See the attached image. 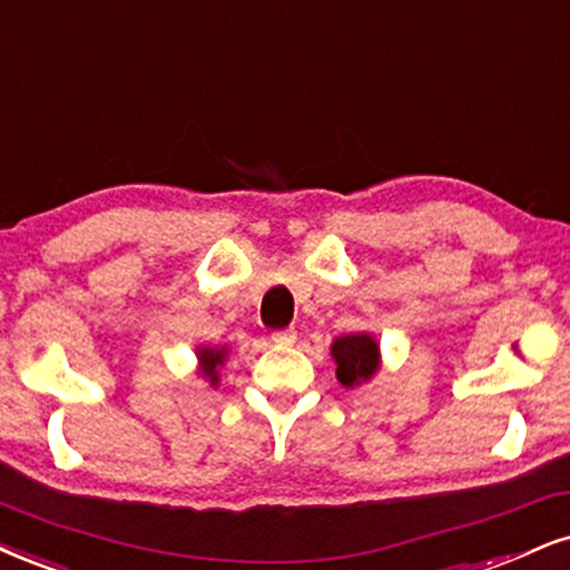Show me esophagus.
I'll return each mask as SVG.
<instances>
[{"label": "esophagus", "instance_id": "1", "mask_svg": "<svg viewBox=\"0 0 570 570\" xmlns=\"http://www.w3.org/2000/svg\"><path fill=\"white\" fill-rule=\"evenodd\" d=\"M272 341L277 343V346H293V343H296V330H293V327L274 330V333H272Z\"/></svg>", "mask_w": 570, "mask_h": 570}]
</instances>
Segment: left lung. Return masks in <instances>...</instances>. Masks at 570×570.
I'll return each mask as SVG.
<instances>
[{
  "label": "left lung",
  "mask_w": 570,
  "mask_h": 570,
  "mask_svg": "<svg viewBox=\"0 0 570 570\" xmlns=\"http://www.w3.org/2000/svg\"><path fill=\"white\" fill-rule=\"evenodd\" d=\"M333 360L338 364L335 375L346 389L367 381L377 367V343L370 335H346L333 343Z\"/></svg>",
  "instance_id": "1"
}]
</instances>
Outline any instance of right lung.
<instances>
[{
  "instance_id": "1",
  "label": "right lung",
  "mask_w": 570,
  "mask_h": 570,
  "mask_svg": "<svg viewBox=\"0 0 570 570\" xmlns=\"http://www.w3.org/2000/svg\"><path fill=\"white\" fill-rule=\"evenodd\" d=\"M200 360H203V375H208L210 381H219V377H216V367H219V364L224 362V351L222 348H203L200 351Z\"/></svg>"
}]
</instances>
